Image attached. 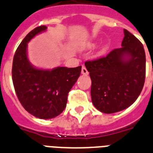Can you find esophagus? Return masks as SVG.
<instances>
[{"mask_svg": "<svg viewBox=\"0 0 153 153\" xmlns=\"http://www.w3.org/2000/svg\"><path fill=\"white\" fill-rule=\"evenodd\" d=\"M82 74L83 75H85V76L88 74V70H87L85 67L82 66Z\"/></svg>", "mask_w": 153, "mask_h": 153, "instance_id": "obj_1", "label": "esophagus"}]
</instances>
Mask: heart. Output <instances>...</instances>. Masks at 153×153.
<instances>
[{"mask_svg":"<svg viewBox=\"0 0 153 153\" xmlns=\"http://www.w3.org/2000/svg\"><path fill=\"white\" fill-rule=\"evenodd\" d=\"M95 46V43H88V45H87V47L88 48H91V47H94ZM102 51H100V54H102Z\"/></svg>","mask_w":153,"mask_h":153,"instance_id":"1","label":"heart"}]
</instances>
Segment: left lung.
<instances>
[{"mask_svg": "<svg viewBox=\"0 0 153 153\" xmlns=\"http://www.w3.org/2000/svg\"><path fill=\"white\" fill-rule=\"evenodd\" d=\"M121 47L106 57L85 63L89 72L91 98L100 112L113 114L128 108L138 99L146 79V53L142 43L124 29Z\"/></svg>", "mask_w": 153, "mask_h": 153, "instance_id": "8db88e82", "label": "left lung"}]
</instances>
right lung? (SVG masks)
<instances>
[{
  "label": "right lung",
  "instance_id": "add662e5",
  "mask_svg": "<svg viewBox=\"0 0 153 153\" xmlns=\"http://www.w3.org/2000/svg\"><path fill=\"white\" fill-rule=\"evenodd\" d=\"M47 29L41 25L27 34L15 51L11 72L14 88L21 104L29 114L40 119H51L63 112L69 91L82 71V66L44 70L31 65L27 56L28 43Z\"/></svg>",
  "mask_w": 153,
  "mask_h": 153
}]
</instances>
